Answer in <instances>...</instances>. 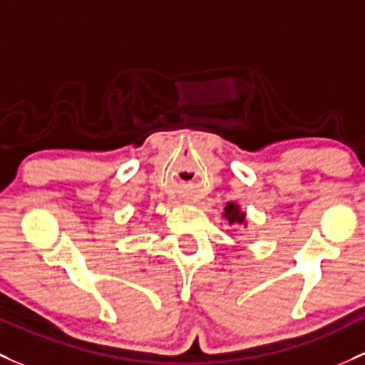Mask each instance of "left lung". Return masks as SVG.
<instances>
[{
	"label": "left lung",
	"mask_w": 365,
	"mask_h": 365,
	"mask_svg": "<svg viewBox=\"0 0 365 365\" xmlns=\"http://www.w3.org/2000/svg\"><path fill=\"white\" fill-rule=\"evenodd\" d=\"M225 218L229 220V224H243L245 213H241L240 208H237L236 205L229 202V205L225 206Z\"/></svg>",
	"instance_id": "8db88e82"
}]
</instances>
